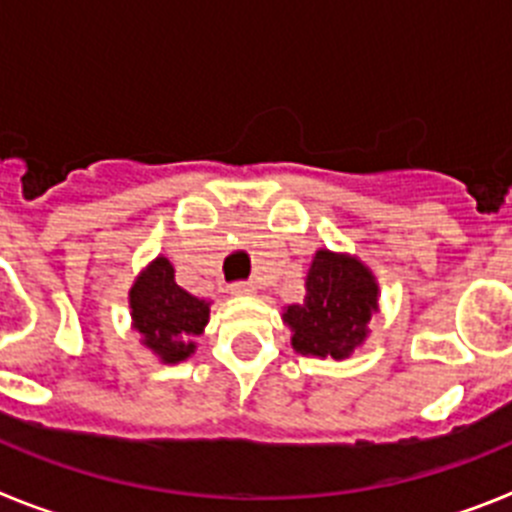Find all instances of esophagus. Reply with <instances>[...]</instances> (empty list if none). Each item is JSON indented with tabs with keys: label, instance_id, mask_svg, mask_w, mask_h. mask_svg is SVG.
Here are the masks:
<instances>
[{
	"label": "esophagus",
	"instance_id": "esophagus-1",
	"mask_svg": "<svg viewBox=\"0 0 512 512\" xmlns=\"http://www.w3.org/2000/svg\"><path fill=\"white\" fill-rule=\"evenodd\" d=\"M230 292H233V295H238V297L253 295V292H256V284H253V282H233V284H230Z\"/></svg>",
	"mask_w": 512,
	"mask_h": 512
}]
</instances>
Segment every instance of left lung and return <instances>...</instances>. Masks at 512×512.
<instances>
[{"label": "left lung", "mask_w": 512, "mask_h": 512, "mask_svg": "<svg viewBox=\"0 0 512 512\" xmlns=\"http://www.w3.org/2000/svg\"><path fill=\"white\" fill-rule=\"evenodd\" d=\"M377 312V284L361 261L318 251L307 274V297L284 312L295 330L292 346L300 354L346 359L366 338Z\"/></svg>", "instance_id": "8db88e82"}]
</instances>
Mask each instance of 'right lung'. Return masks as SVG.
Instances as JSON below:
<instances>
[{
	"label": "right lung",
	"mask_w": 512,
	"mask_h": 512,
	"mask_svg": "<svg viewBox=\"0 0 512 512\" xmlns=\"http://www.w3.org/2000/svg\"><path fill=\"white\" fill-rule=\"evenodd\" d=\"M130 307L143 343L166 364H176L192 354V338L200 336L210 318V305L174 282V266L164 256L153 261L133 284Z\"/></svg>",
	"instance_id": "add662e5"
}]
</instances>
